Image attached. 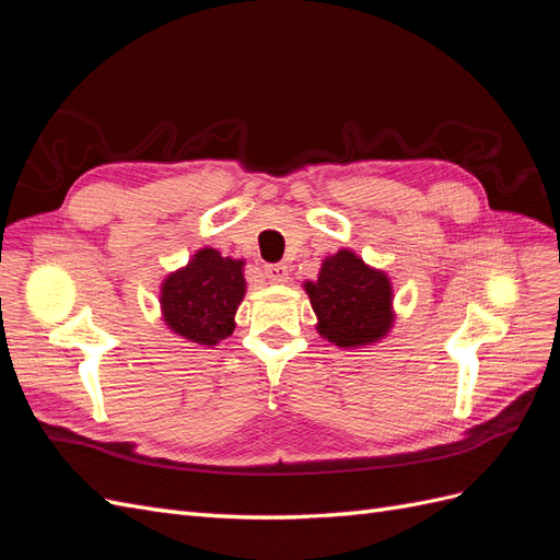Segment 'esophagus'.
Here are the masks:
<instances>
[{
    "label": "esophagus",
    "mask_w": 560,
    "mask_h": 560,
    "mask_svg": "<svg viewBox=\"0 0 560 560\" xmlns=\"http://www.w3.org/2000/svg\"><path fill=\"white\" fill-rule=\"evenodd\" d=\"M264 276H266L268 282L282 284V282L290 280V270H287L284 264H266L264 266Z\"/></svg>",
    "instance_id": "34e87169"
}]
</instances>
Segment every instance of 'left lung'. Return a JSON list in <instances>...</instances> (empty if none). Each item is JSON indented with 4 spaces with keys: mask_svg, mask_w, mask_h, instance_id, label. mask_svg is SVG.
<instances>
[{
    "mask_svg": "<svg viewBox=\"0 0 560 560\" xmlns=\"http://www.w3.org/2000/svg\"><path fill=\"white\" fill-rule=\"evenodd\" d=\"M317 315V334L338 348L378 343L395 325L393 282L352 249L322 261L317 280L303 282Z\"/></svg>",
    "mask_w": 560,
    "mask_h": 560,
    "instance_id": "obj_1",
    "label": "left lung"
}]
</instances>
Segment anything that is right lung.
I'll return each mask as SVG.
<instances>
[{
  "label": "right lung",
  "mask_w": 560,
  "mask_h": 560,
  "mask_svg": "<svg viewBox=\"0 0 560 560\" xmlns=\"http://www.w3.org/2000/svg\"><path fill=\"white\" fill-rule=\"evenodd\" d=\"M243 266V259L200 247L189 264L165 276L161 313L167 329L208 348L229 338L235 329V311L247 292Z\"/></svg>",
  "instance_id": "right-lung-1"
}]
</instances>
